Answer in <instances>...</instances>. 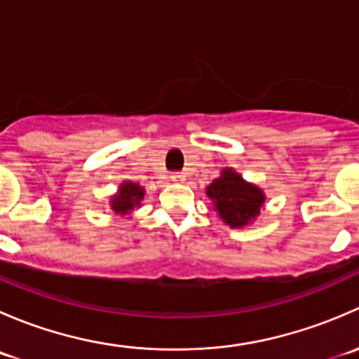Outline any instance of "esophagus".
Wrapping results in <instances>:
<instances>
[{
	"instance_id": "obj_1",
	"label": "esophagus",
	"mask_w": 359,
	"mask_h": 359,
	"mask_svg": "<svg viewBox=\"0 0 359 359\" xmlns=\"http://www.w3.org/2000/svg\"><path fill=\"white\" fill-rule=\"evenodd\" d=\"M170 179H172L173 182H177V184H182V182H186L187 177H186V173H173Z\"/></svg>"
}]
</instances>
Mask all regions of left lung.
Here are the masks:
<instances>
[{"label": "left lung", "instance_id": "obj_1", "mask_svg": "<svg viewBox=\"0 0 359 359\" xmlns=\"http://www.w3.org/2000/svg\"><path fill=\"white\" fill-rule=\"evenodd\" d=\"M205 191L219 219L231 229L250 226L266 203V193L255 184L247 182L231 166L222 168L220 175Z\"/></svg>", "mask_w": 359, "mask_h": 359}]
</instances>
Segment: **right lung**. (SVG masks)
<instances>
[{
    "label": "right lung",
    "mask_w": 359,
    "mask_h": 359,
    "mask_svg": "<svg viewBox=\"0 0 359 359\" xmlns=\"http://www.w3.org/2000/svg\"><path fill=\"white\" fill-rule=\"evenodd\" d=\"M144 196H146V189H144L139 182L123 180V182L119 184L116 194L111 196L109 206L116 215L133 219V213L142 206Z\"/></svg>",
    "instance_id": "obj_1"
}]
</instances>
